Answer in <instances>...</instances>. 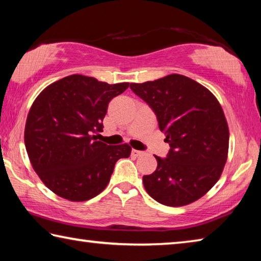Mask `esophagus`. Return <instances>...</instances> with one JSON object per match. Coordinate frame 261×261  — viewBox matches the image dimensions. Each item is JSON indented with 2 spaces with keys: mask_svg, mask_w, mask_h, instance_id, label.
I'll use <instances>...</instances> for the list:
<instances>
[{
  "mask_svg": "<svg viewBox=\"0 0 261 261\" xmlns=\"http://www.w3.org/2000/svg\"><path fill=\"white\" fill-rule=\"evenodd\" d=\"M131 153H132V155H135V156H140L144 154L143 151H138V149H132Z\"/></svg>",
  "mask_w": 261,
  "mask_h": 261,
  "instance_id": "obj_1",
  "label": "esophagus"
}]
</instances>
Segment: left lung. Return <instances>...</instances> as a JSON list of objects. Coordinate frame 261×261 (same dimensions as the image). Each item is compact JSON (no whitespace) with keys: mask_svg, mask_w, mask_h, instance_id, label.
I'll return each instance as SVG.
<instances>
[{"mask_svg":"<svg viewBox=\"0 0 261 261\" xmlns=\"http://www.w3.org/2000/svg\"><path fill=\"white\" fill-rule=\"evenodd\" d=\"M130 88L156 115L170 149L154 155L156 170L143 177L145 190L167 206H184L206 194L226 165L229 130L215 96L193 79L173 73Z\"/></svg>","mask_w":261,"mask_h":261,"instance_id":"left-lung-1","label":"left lung"}]
</instances>
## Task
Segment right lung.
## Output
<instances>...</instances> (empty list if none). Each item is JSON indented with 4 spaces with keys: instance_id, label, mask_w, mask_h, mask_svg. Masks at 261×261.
Masks as SVG:
<instances>
[{
    "instance_id": "1",
    "label": "right lung",
    "mask_w": 261,
    "mask_h": 261,
    "mask_svg": "<svg viewBox=\"0 0 261 261\" xmlns=\"http://www.w3.org/2000/svg\"><path fill=\"white\" fill-rule=\"evenodd\" d=\"M129 83L110 84L71 74L47 86L31 107L25 146L35 173L64 199L85 201L107 187L115 163L129 158L127 144L96 140L108 103Z\"/></svg>"
}]
</instances>
